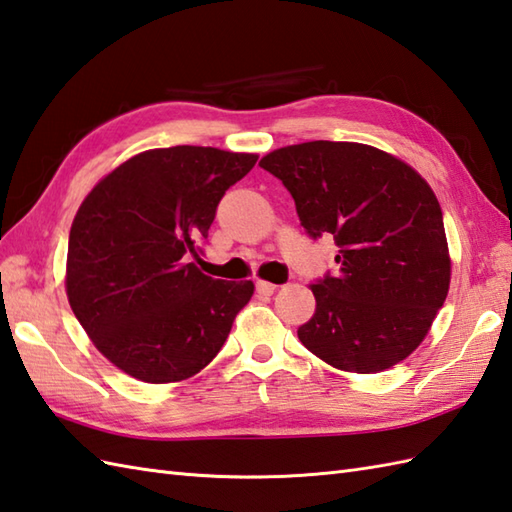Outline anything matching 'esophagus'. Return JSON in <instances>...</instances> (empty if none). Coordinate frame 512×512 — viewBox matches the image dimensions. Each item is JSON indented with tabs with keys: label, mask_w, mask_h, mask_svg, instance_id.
Segmentation results:
<instances>
[{
	"label": "esophagus",
	"mask_w": 512,
	"mask_h": 512,
	"mask_svg": "<svg viewBox=\"0 0 512 512\" xmlns=\"http://www.w3.org/2000/svg\"><path fill=\"white\" fill-rule=\"evenodd\" d=\"M276 289H278V287L271 285V282H267V280H258V282H256V291H258L260 295H274Z\"/></svg>",
	"instance_id": "esophagus-1"
}]
</instances>
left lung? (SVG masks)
Masks as SVG:
<instances>
[{"label": "left lung", "instance_id": "8db88e82", "mask_svg": "<svg viewBox=\"0 0 512 512\" xmlns=\"http://www.w3.org/2000/svg\"><path fill=\"white\" fill-rule=\"evenodd\" d=\"M260 166L291 192L309 236L331 234L337 276L311 285L300 342L344 372H383L410 357L447 300L451 258L440 203L399 157L359 142L315 140Z\"/></svg>", "mask_w": 512, "mask_h": 512}]
</instances>
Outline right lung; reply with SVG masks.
Segmentation results:
<instances>
[{
	"label": "right lung",
	"instance_id": "right-lung-1",
	"mask_svg": "<svg viewBox=\"0 0 512 512\" xmlns=\"http://www.w3.org/2000/svg\"><path fill=\"white\" fill-rule=\"evenodd\" d=\"M256 160L214 146L151 149L83 199L67 245V300L94 346L129 377H195L252 300V280H214L190 256L206 245L225 190Z\"/></svg>",
	"mask_w": 512,
	"mask_h": 512
}]
</instances>
